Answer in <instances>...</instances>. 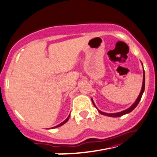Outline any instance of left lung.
<instances>
[{
    "instance_id": "left-lung-1",
    "label": "left lung",
    "mask_w": 157,
    "mask_h": 157,
    "mask_svg": "<svg viewBox=\"0 0 157 157\" xmlns=\"http://www.w3.org/2000/svg\"><path fill=\"white\" fill-rule=\"evenodd\" d=\"M144 90H145V71H144V69H143V81L142 89H141V91H140V95L138 96V98H137V100H136L135 102L134 103L133 105L129 107V108H128L127 109H125V110L122 111V112L116 113H106L101 112V111H100V110H99V109H97L98 111H99V113H101V114L105 115V116H109V117H120V116H124V115H125V114H127V113L132 112V111L133 109H135V107L137 106V105H138V103L140 102V101L141 97H142L143 92H144ZM91 100H92V102H93V104H94V105L96 107V105H95V104H94V102L93 99H91Z\"/></svg>"
}]
</instances>
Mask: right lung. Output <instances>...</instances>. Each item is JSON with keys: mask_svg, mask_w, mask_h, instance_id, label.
<instances>
[{"mask_svg": "<svg viewBox=\"0 0 157 157\" xmlns=\"http://www.w3.org/2000/svg\"><path fill=\"white\" fill-rule=\"evenodd\" d=\"M69 116H70V115H69V116H68V118H67V119H66L65 121H63L62 123H60V124H58V125H57V126H54V127H52V128H56V127H59V126H62V125H63L64 124H65V123H67V121H68V120H69Z\"/></svg>", "mask_w": 157, "mask_h": 157, "instance_id": "add662e5", "label": "right lung"}]
</instances>
